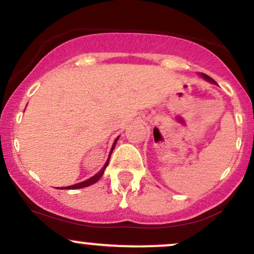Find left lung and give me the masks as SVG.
Returning <instances> with one entry per match:
<instances>
[{
	"label": "left lung",
	"mask_w": 254,
	"mask_h": 254,
	"mask_svg": "<svg viewBox=\"0 0 254 254\" xmlns=\"http://www.w3.org/2000/svg\"><path fill=\"white\" fill-rule=\"evenodd\" d=\"M201 76H202V78H204L205 80H208V82L214 83V84H216L215 80H214L213 78H210V77H209V76H207V74H205V73H201Z\"/></svg>",
	"instance_id": "left-lung-1"
}]
</instances>
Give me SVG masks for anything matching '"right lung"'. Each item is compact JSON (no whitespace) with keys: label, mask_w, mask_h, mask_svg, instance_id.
Here are the masks:
<instances>
[{"label":"right lung","mask_w":254,"mask_h":254,"mask_svg":"<svg viewBox=\"0 0 254 254\" xmlns=\"http://www.w3.org/2000/svg\"><path fill=\"white\" fill-rule=\"evenodd\" d=\"M118 139H119V136H118V138L115 139L114 144H113V146H112V150H110V153H109L108 160H107V163L104 164V166L102 168V170H101V171L98 172V174H96L95 176H92V177H91V178H89V180H86V181H84V182H82V183H77V184H73V186H70V187H66V188H62V189H82V188L89 187V186H91V184L96 183V182H97L98 180H100L101 177H102V175H103L104 170H106L107 166H108V163H109L110 156H112V152H113V150H114V147H115V145H116V141H118Z\"/></svg>","instance_id":"right-lung-1"}]
</instances>
